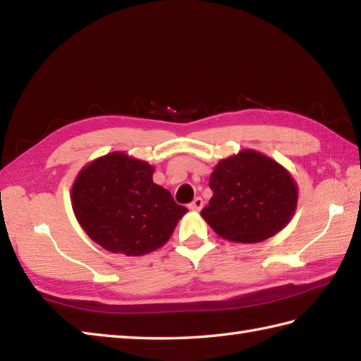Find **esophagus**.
Returning <instances> with one entry per match:
<instances>
[{"label": "esophagus", "instance_id": "esophagus-1", "mask_svg": "<svg viewBox=\"0 0 361 361\" xmlns=\"http://www.w3.org/2000/svg\"><path fill=\"white\" fill-rule=\"evenodd\" d=\"M202 208H203L202 197H195V199L189 203V209H192V211H200Z\"/></svg>", "mask_w": 361, "mask_h": 361}]
</instances>
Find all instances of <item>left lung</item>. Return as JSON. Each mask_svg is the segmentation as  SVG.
<instances>
[{
  "mask_svg": "<svg viewBox=\"0 0 361 361\" xmlns=\"http://www.w3.org/2000/svg\"><path fill=\"white\" fill-rule=\"evenodd\" d=\"M213 197L202 217L233 243H261L283 230L298 207V185L283 166L243 150L219 161L209 176Z\"/></svg>",
  "mask_w": 361,
  "mask_h": 361,
  "instance_id": "8db88e82",
  "label": "left lung"
}]
</instances>
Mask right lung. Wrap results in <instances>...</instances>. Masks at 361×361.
Masks as SVG:
<instances>
[{
  "mask_svg": "<svg viewBox=\"0 0 361 361\" xmlns=\"http://www.w3.org/2000/svg\"><path fill=\"white\" fill-rule=\"evenodd\" d=\"M145 161L114 152L92 161L72 188L73 213L92 241L139 257L164 245L188 208L153 183Z\"/></svg>",
  "mask_w": 361,
  "mask_h": 361,
  "instance_id": "right-lung-1",
  "label": "right lung"
}]
</instances>
